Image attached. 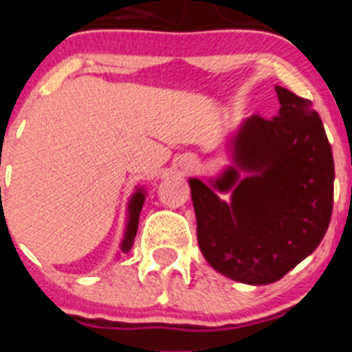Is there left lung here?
I'll use <instances>...</instances> for the list:
<instances>
[{
    "mask_svg": "<svg viewBox=\"0 0 352 352\" xmlns=\"http://www.w3.org/2000/svg\"><path fill=\"white\" fill-rule=\"evenodd\" d=\"M275 91L278 114L239 125L229 142L231 166L206 183L188 179L204 259L250 285L280 280L309 257L333 210V155L321 118L307 98L282 86Z\"/></svg>",
    "mask_w": 352,
    "mask_h": 352,
    "instance_id": "obj_1",
    "label": "left lung"
}]
</instances>
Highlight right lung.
<instances>
[{
  "label": "right lung",
  "mask_w": 352,
  "mask_h": 352,
  "mask_svg": "<svg viewBox=\"0 0 352 352\" xmlns=\"http://www.w3.org/2000/svg\"><path fill=\"white\" fill-rule=\"evenodd\" d=\"M146 199V190L144 188H138L133 192L132 197L129 201V217H126V227H125V236H123V241H121L120 250L123 254L132 248L133 238L138 234V227H139V214H141L142 204H144Z\"/></svg>",
  "instance_id": "right-lung-1"
}]
</instances>
